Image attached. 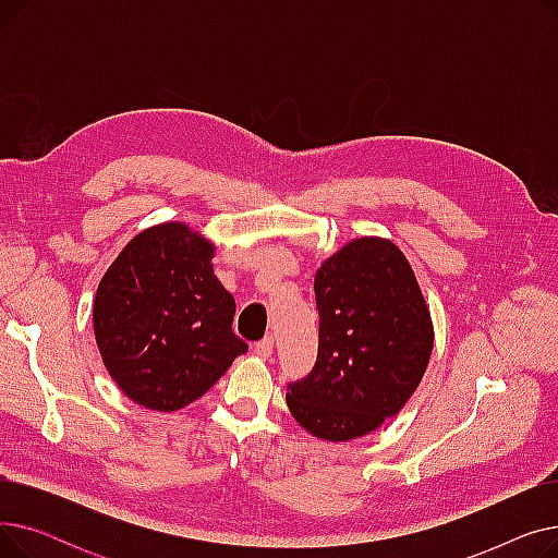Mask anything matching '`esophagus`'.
Here are the masks:
<instances>
[{"label":"esophagus","instance_id":"1","mask_svg":"<svg viewBox=\"0 0 558 558\" xmlns=\"http://www.w3.org/2000/svg\"><path fill=\"white\" fill-rule=\"evenodd\" d=\"M253 350H255V355H257V357H262V360H269V357H271V353H274V337H264V339H259V341L253 345Z\"/></svg>","mask_w":558,"mask_h":558}]
</instances>
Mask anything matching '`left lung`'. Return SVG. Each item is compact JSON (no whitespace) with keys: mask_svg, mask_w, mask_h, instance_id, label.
Returning <instances> with one entry per match:
<instances>
[{"mask_svg":"<svg viewBox=\"0 0 558 558\" xmlns=\"http://www.w3.org/2000/svg\"><path fill=\"white\" fill-rule=\"evenodd\" d=\"M318 355L287 387L296 423L324 441L377 429L412 398L427 368L434 326L404 253L360 238L330 255L314 278Z\"/></svg>","mask_w":558,"mask_h":558,"instance_id":"obj_1","label":"left lung"}]
</instances>
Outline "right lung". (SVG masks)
<instances>
[{"label": "right lung", "mask_w": 558, "mask_h": 558, "mask_svg": "<svg viewBox=\"0 0 558 558\" xmlns=\"http://www.w3.org/2000/svg\"><path fill=\"white\" fill-rule=\"evenodd\" d=\"M215 244L181 221L142 230L104 274L93 324L104 366L133 402L175 412L248 345L213 269Z\"/></svg>", "instance_id": "obj_1"}]
</instances>
